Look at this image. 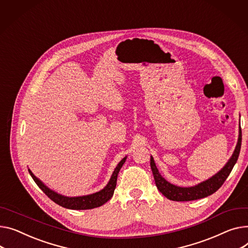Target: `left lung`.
I'll return each mask as SVG.
<instances>
[{"label":"left lung","instance_id":"1","mask_svg":"<svg viewBox=\"0 0 248 248\" xmlns=\"http://www.w3.org/2000/svg\"><path fill=\"white\" fill-rule=\"evenodd\" d=\"M241 147V128L239 127V134H238V140L235 146V150L230 157L228 161L225 163V166L214 175L209 177L208 179L200 183L199 185L188 186V187H183L174 186L164 178L158 171L155 162L154 160V157L151 156V168L153 170V174L155 180V185L157 189L167 197V199L173 201V202H190L203 199L212 193L216 192L226 180L229 173L232 172L234 164L237 161L239 152Z\"/></svg>","mask_w":248,"mask_h":248}]
</instances>
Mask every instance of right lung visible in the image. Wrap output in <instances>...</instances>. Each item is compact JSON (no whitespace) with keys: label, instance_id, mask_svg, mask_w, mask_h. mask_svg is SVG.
Wrapping results in <instances>:
<instances>
[{"label":"right lung","instance_id":"obj_1","mask_svg":"<svg viewBox=\"0 0 248 248\" xmlns=\"http://www.w3.org/2000/svg\"><path fill=\"white\" fill-rule=\"evenodd\" d=\"M126 156L124 157L114 169L108 185L100 191L88 194V195H81V196H65L62 194H60L51 188H48L42 180H40L34 173L29 170V172L31 176L34 179L35 183L38 185V186L51 199L53 202H55L57 204L69 209H75V210H84V209H92L94 207L102 206L105 204L108 201H109L112 195L113 191L115 189V186H117V178L118 174L125 162Z\"/></svg>","mask_w":248,"mask_h":248}]
</instances>
